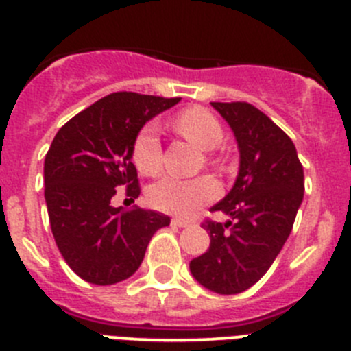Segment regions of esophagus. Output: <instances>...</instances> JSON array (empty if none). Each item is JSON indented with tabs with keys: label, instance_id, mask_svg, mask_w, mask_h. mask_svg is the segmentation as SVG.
I'll return each instance as SVG.
<instances>
[{
	"label": "esophagus",
	"instance_id": "obj_1",
	"mask_svg": "<svg viewBox=\"0 0 351 351\" xmlns=\"http://www.w3.org/2000/svg\"><path fill=\"white\" fill-rule=\"evenodd\" d=\"M172 223L173 226H179V228H186V226H190L191 221H188V219H181V218H172Z\"/></svg>",
	"mask_w": 351,
	"mask_h": 351
}]
</instances>
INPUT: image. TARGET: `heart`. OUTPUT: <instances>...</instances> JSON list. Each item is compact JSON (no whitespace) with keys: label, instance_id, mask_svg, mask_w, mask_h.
<instances>
[{"label":"heart","instance_id":"heart-1","mask_svg":"<svg viewBox=\"0 0 351 351\" xmlns=\"http://www.w3.org/2000/svg\"><path fill=\"white\" fill-rule=\"evenodd\" d=\"M173 130L186 141L202 151H214L223 142V128L218 117L202 107H190L179 112L172 121ZM161 144L154 126L147 125L141 130L133 142V163L142 173H154L160 169ZM207 163L221 169L223 161L209 153ZM218 188L209 178L179 179L165 176L149 186L147 200L153 207L178 216H188L204 204L214 200Z\"/></svg>","mask_w":351,"mask_h":351}]
</instances>
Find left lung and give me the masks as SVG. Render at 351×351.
<instances>
[{
  "label": "left lung",
  "instance_id": "left-lung-1",
  "mask_svg": "<svg viewBox=\"0 0 351 351\" xmlns=\"http://www.w3.org/2000/svg\"><path fill=\"white\" fill-rule=\"evenodd\" d=\"M210 105L234 132L239 173L210 207L232 221L204 223L210 246L191 260L190 271L207 290L232 295L253 287L280 255L302 204L304 170L290 137L258 108L244 101Z\"/></svg>",
  "mask_w": 351,
  "mask_h": 351
}]
</instances>
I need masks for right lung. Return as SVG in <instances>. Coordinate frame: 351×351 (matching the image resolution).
Returning <instances> with one entry per match:
<instances>
[{
	"instance_id": "obj_1",
	"label": "right lung",
	"mask_w": 351,
	"mask_h": 351,
	"mask_svg": "<svg viewBox=\"0 0 351 351\" xmlns=\"http://www.w3.org/2000/svg\"><path fill=\"white\" fill-rule=\"evenodd\" d=\"M181 98L112 93L71 117L56 133L43 163L45 204L61 255L79 278L114 285L137 272L145 250L170 218L158 210H123L116 190L141 195L133 142L149 119Z\"/></svg>"
}]
</instances>
